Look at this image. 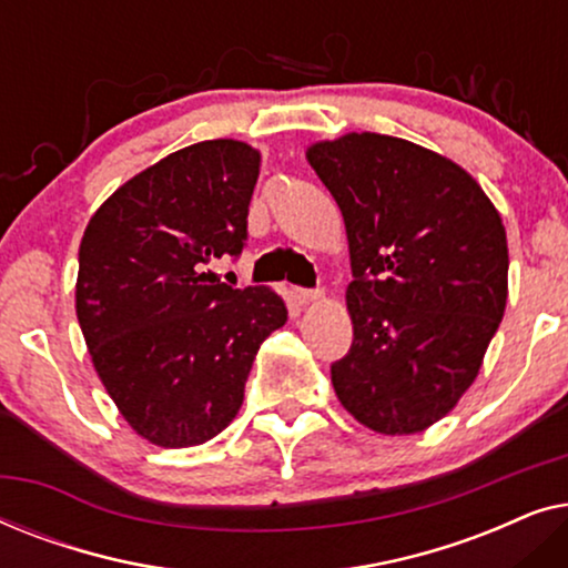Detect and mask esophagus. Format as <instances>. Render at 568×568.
I'll return each instance as SVG.
<instances>
[{"instance_id": "34e87169", "label": "esophagus", "mask_w": 568, "mask_h": 568, "mask_svg": "<svg viewBox=\"0 0 568 568\" xmlns=\"http://www.w3.org/2000/svg\"><path fill=\"white\" fill-rule=\"evenodd\" d=\"M292 297H294V302H297V305L305 307V305H313V302L321 300L323 294L317 292V290H302V286H294Z\"/></svg>"}]
</instances>
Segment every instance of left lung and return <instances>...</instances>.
I'll list each match as a JSON object with an SVG mask.
<instances>
[{
  "mask_svg": "<svg viewBox=\"0 0 568 568\" xmlns=\"http://www.w3.org/2000/svg\"><path fill=\"white\" fill-rule=\"evenodd\" d=\"M307 162L344 214L354 341L331 364L341 406L379 434H416L476 379L507 307V232L453 160L385 134L317 142Z\"/></svg>",
  "mask_w": 568,
  "mask_h": 568,
  "instance_id": "8db88e82",
  "label": "left lung"
}]
</instances>
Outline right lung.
<instances>
[{
  "mask_svg": "<svg viewBox=\"0 0 568 568\" xmlns=\"http://www.w3.org/2000/svg\"><path fill=\"white\" fill-rule=\"evenodd\" d=\"M261 154L235 139L183 146L92 214L77 321L121 416L160 447L216 437L243 406L263 341L286 323L268 286L235 290L209 266L237 258Z\"/></svg>",
  "mask_w": 568,
  "mask_h": 568,
  "instance_id": "right-lung-1",
  "label": "right lung"
}]
</instances>
